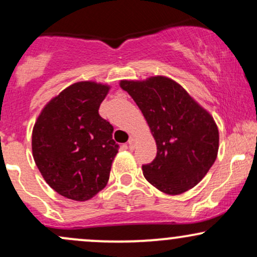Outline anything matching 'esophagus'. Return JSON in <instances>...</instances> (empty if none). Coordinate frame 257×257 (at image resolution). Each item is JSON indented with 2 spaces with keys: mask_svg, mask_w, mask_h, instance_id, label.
I'll use <instances>...</instances> for the list:
<instances>
[{
  "mask_svg": "<svg viewBox=\"0 0 257 257\" xmlns=\"http://www.w3.org/2000/svg\"><path fill=\"white\" fill-rule=\"evenodd\" d=\"M135 145H137V139H135L134 137H132L131 139H129V141H128L129 149L134 150L135 149Z\"/></svg>",
  "mask_w": 257,
  "mask_h": 257,
  "instance_id": "1",
  "label": "esophagus"
}]
</instances>
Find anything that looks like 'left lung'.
I'll use <instances>...</instances> for the list:
<instances>
[{
    "label": "left lung",
    "instance_id": "8db88e82",
    "mask_svg": "<svg viewBox=\"0 0 257 257\" xmlns=\"http://www.w3.org/2000/svg\"><path fill=\"white\" fill-rule=\"evenodd\" d=\"M119 87L137 102L157 145L152 163L143 166L147 181L172 196L199 184L219 151V129L213 116L166 76L122 79Z\"/></svg>",
    "mask_w": 257,
    "mask_h": 257
}]
</instances>
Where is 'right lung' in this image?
<instances>
[{"label":"right lung","mask_w":257,"mask_h":257,"mask_svg":"<svg viewBox=\"0 0 257 257\" xmlns=\"http://www.w3.org/2000/svg\"><path fill=\"white\" fill-rule=\"evenodd\" d=\"M110 85L76 82L44 105L32 129V156L55 192L84 202L107 185L118 145L99 107Z\"/></svg>","instance_id":"right-lung-1"}]
</instances>
